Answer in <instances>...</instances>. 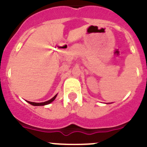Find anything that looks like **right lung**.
Segmentation results:
<instances>
[{
  "instance_id": "1",
  "label": "right lung",
  "mask_w": 147,
  "mask_h": 147,
  "mask_svg": "<svg viewBox=\"0 0 147 147\" xmlns=\"http://www.w3.org/2000/svg\"><path fill=\"white\" fill-rule=\"evenodd\" d=\"M57 96V94H56L55 96H54L52 98H51V99L49 100V101H46V102H40V103H36V102H28V101H27V102H28V103H29L30 105H33V106H44V105H49V104L51 103V102H52L53 101H54V99H55V98H56Z\"/></svg>"
}]
</instances>
